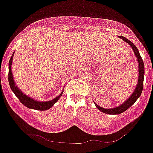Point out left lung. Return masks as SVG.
<instances>
[{
    "instance_id": "1",
    "label": "left lung",
    "mask_w": 153,
    "mask_h": 153,
    "mask_svg": "<svg viewBox=\"0 0 153 153\" xmlns=\"http://www.w3.org/2000/svg\"><path fill=\"white\" fill-rule=\"evenodd\" d=\"M119 37L124 40L125 42H126L127 44H129L131 47H132V51L134 52L135 56H136V59L138 60V66H139V77H138V83L137 85L136 86V89L134 90V92L132 93V95L127 99L126 100L122 103L121 105H120L119 106H117L115 108H111V109H105V108H102L101 106H98L97 103H95V106L97 109L100 110V111L104 113H107V114H111V115H116V114H120V113L125 112L126 109H129L132 104L134 103L136 100H138V98L140 97L141 95L142 91H143V80H144V73H145V68H144V63L143 61V59H142L141 56L140 54V52L138 51L137 47L135 46V44L133 43L129 40L127 38L124 37L123 36H119Z\"/></svg>"
}]
</instances>
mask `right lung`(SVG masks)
I'll list each match as a JSON object with an SVG mask.
<instances>
[{
	"label": "right lung",
	"mask_w": 153,
	"mask_h": 153,
	"mask_svg": "<svg viewBox=\"0 0 153 153\" xmlns=\"http://www.w3.org/2000/svg\"><path fill=\"white\" fill-rule=\"evenodd\" d=\"M14 54V52L13 53L9 61V73H8V81H9V84H10V89L13 93L15 94L16 97L19 99V100L21 101L22 104H24L26 107L29 108V109H36V110H47L50 108L52 107L55 103L58 101V100L61 97L62 94H63V91L60 93V95L55 97L54 99H53L51 100L45 101V102H41V101L36 100L34 99L31 98V97H28L25 93H23L20 89L18 88V86H17L14 79L13 77V74H12L11 70V65L12 61H13V56Z\"/></svg>",
	"instance_id": "1"
}]
</instances>
